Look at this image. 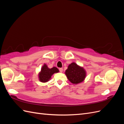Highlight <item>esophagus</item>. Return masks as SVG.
Listing matches in <instances>:
<instances>
[{
	"label": "esophagus",
	"instance_id": "1",
	"mask_svg": "<svg viewBox=\"0 0 124 124\" xmlns=\"http://www.w3.org/2000/svg\"><path fill=\"white\" fill-rule=\"evenodd\" d=\"M59 71L61 72H62V71H63V69L62 68H59Z\"/></svg>",
	"mask_w": 124,
	"mask_h": 124
}]
</instances>
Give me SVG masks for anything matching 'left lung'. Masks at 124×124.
I'll list each match as a JSON object with an SVG mask.
<instances>
[{
  "label": "left lung",
  "instance_id": "1",
  "mask_svg": "<svg viewBox=\"0 0 124 124\" xmlns=\"http://www.w3.org/2000/svg\"><path fill=\"white\" fill-rule=\"evenodd\" d=\"M65 73L69 81L74 84L83 82L86 76V72L83 67L78 66L75 62L70 63Z\"/></svg>",
  "mask_w": 124,
  "mask_h": 124
}]
</instances>
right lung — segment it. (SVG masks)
<instances>
[{
	"instance_id": "add662e5",
	"label": "right lung",
	"mask_w": 124,
	"mask_h": 124,
	"mask_svg": "<svg viewBox=\"0 0 124 124\" xmlns=\"http://www.w3.org/2000/svg\"><path fill=\"white\" fill-rule=\"evenodd\" d=\"M58 72L59 70L56 67H54L50 69L46 63H44L41 67V71L38 74L39 80L42 83H46L50 80L52 75Z\"/></svg>"
}]
</instances>
